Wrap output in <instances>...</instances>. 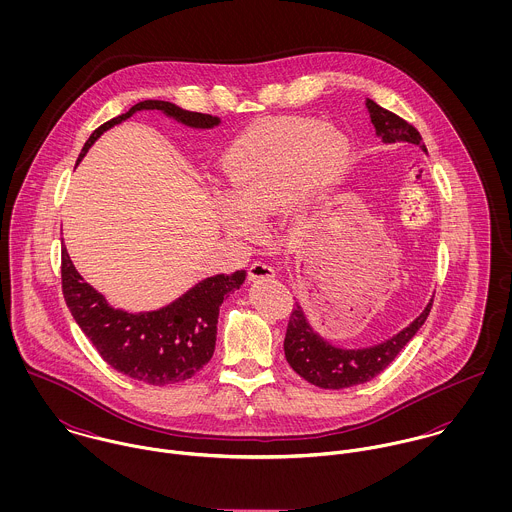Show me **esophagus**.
Segmentation results:
<instances>
[{
  "instance_id": "34e87169",
  "label": "esophagus",
  "mask_w": 512,
  "mask_h": 512,
  "mask_svg": "<svg viewBox=\"0 0 512 512\" xmlns=\"http://www.w3.org/2000/svg\"><path fill=\"white\" fill-rule=\"evenodd\" d=\"M248 276H250V280H272V278H276V272L272 266H268L264 262H254L248 270Z\"/></svg>"
}]
</instances>
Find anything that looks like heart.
<instances>
[{"label":"heart","instance_id":"b5f03b06","mask_svg":"<svg viewBox=\"0 0 512 512\" xmlns=\"http://www.w3.org/2000/svg\"><path fill=\"white\" fill-rule=\"evenodd\" d=\"M347 159V138L329 124L280 118L250 126L220 157V224L238 238H254L258 220L280 207L290 217L305 213L337 181Z\"/></svg>","mask_w":512,"mask_h":512}]
</instances>
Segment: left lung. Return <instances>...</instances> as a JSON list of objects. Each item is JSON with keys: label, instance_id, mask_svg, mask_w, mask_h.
Here are the masks:
<instances>
[{"label": "left lung", "instance_id": "obj_1", "mask_svg": "<svg viewBox=\"0 0 512 512\" xmlns=\"http://www.w3.org/2000/svg\"><path fill=\"white\" fill-rule=\"evenodd\" d=\"M365 106L374 132L384 144H412L420 147L428 155L422 136L414 126H410L396 114L388 112L386 108L378 106L370 98H366ZM430 309L432 299L408 327H404L386 341H380L370 347H339L321 337L311 327L305 309L301 307L299 301H295L284 339L286 359L299 376H303L307 382L319 388L339 390L363 384L376 374H380L398 357V353L408 345V341L420 331V327L428 319Z\"/></svg>", "mask_w": 512, "mask_h": 512}]
</instances>
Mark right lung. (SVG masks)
Returning a JSON list of instances; mask_svg holds the SVG:
<instances>
[{
	"mask_svg": "<svg viewBox=\"0 0 512 512\" xmlns=\"http://www.w3.org/2000/svg\"><path fill=\"white\" fill-rule=\"evenodd\" d=\"M146 110H157L165 118L193 130L220 126L219 116L189 112L165 100H144L94 130L76 165L104 132ZM61 272L65 301L74 321L100 357L118 372L153 386L183 382L211 361L217 343L220 305L224 297L240 290L246 280V270L217 274L201 280L159 309L126 311L112 307L102 293L84 282L65 246Z\"/></svg>",
	"mask_w": 512,
	"mask_h": 512,
	"instance_id": "obj_1",
	"label": "right lung"
}]
</instances>
